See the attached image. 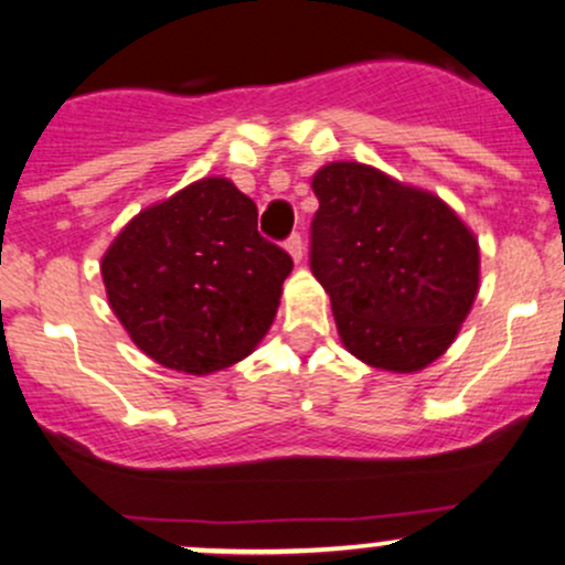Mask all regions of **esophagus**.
Here are the masks:
<instances>
[{
  "label": "esophagus",
  "instance_id": "obj_1",
  "mask_svg": "<svg viewBox=\"0 0 565 565\" xmlns=\"http://www.w3.org/2000/svg\"><path fill=\"white\" fill-rule=\"evenodd\" d=\"M302 249H306V246H302V238L300 235H289V241H287V252H289V257L295 259V263H300L302 259Z\"/></svg>",
  "mask_w": 565,
  "mask_h": 565
}]
</instances>
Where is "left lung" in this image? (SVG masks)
<instances>
[{
    "label": "left lung",
    "mask_w": 565,
    "mask_h": 565,
    "mask_svg": "<svg viewBox=\"0 0 565 565\" xmlns=\"http://www.w3.org/2000/svg\"><path fill=\"white\" fill-rule=\"evenodd\" d=\"M311 188V270L343 345L386 373L429 367L475 306V233L439 195L356 160L321 166Z\"/></svg>",
    "instance_id": "obj_1"
}]
</instances>
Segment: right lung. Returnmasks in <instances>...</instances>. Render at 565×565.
Masks as SVG:
<instances>
[{"instance_id":"right-lung-1","label":"right lung","mask_w":565,"mask_h":565,"mask_svg":"<svg viewBox=\"0 0 565 565\" xmlns=\"http://www.w3.org/2000/svg\"><path fill=\"white\" fill-rule=\"evenodd\" d=\"M292 257L257 233L231 179L203 177L141 209L102 257L111 313L163 367L212 375L270 330Z\"/></svg>"}]
</instances>
